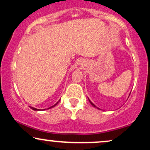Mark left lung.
Masks as SVG:
<instances>
[{
    "label": "left lung",
    "mask_w": 150,
    "mask_h": 150,
    "mask_svg": "<svg viewBox=\"0 0 150 150\" xmlns=\"http://www.w3.org/2000/svg\"><path fill=\"white\" fill-rule=\"evenodd\" d=\"M88 99H89V102H90V104H92V106H94V108H98V109H100V108H98V107H97V106H95V105H94V104H93V103L92 102V101H91L90 100H89V98H88Z\"/></svg>",
    "instance_id": "8db88e82"
}]
</instances>
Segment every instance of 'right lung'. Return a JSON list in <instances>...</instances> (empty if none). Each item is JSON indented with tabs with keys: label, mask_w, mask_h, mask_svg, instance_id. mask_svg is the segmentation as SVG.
<instances>
[{
	"label": "right lung",
	"mask_w": 150,
	"mask_h": 150,
	"mask_svg": "<svg viewBox=\"0 0 150 150\" xmlns=\"http://www.w3.org/2000/svg\"><path fill=\"white\" fill-rule=\"evenodd\" d=\"M61 101V99H59V100H58V101H57V102H56V104H55L54 105H53V106H50V107H49V108H47V109H50V108H51L54 107V106H56V105H57V104H58V102H59V101ZM30 107L31 108H32V110H34V111H42V110H41V109H38V108H34V107H32V106H30ZM44 110H46V109H43V111H44Z\"/></svg>",
	"instance_id": "1"
}]
</instances>
